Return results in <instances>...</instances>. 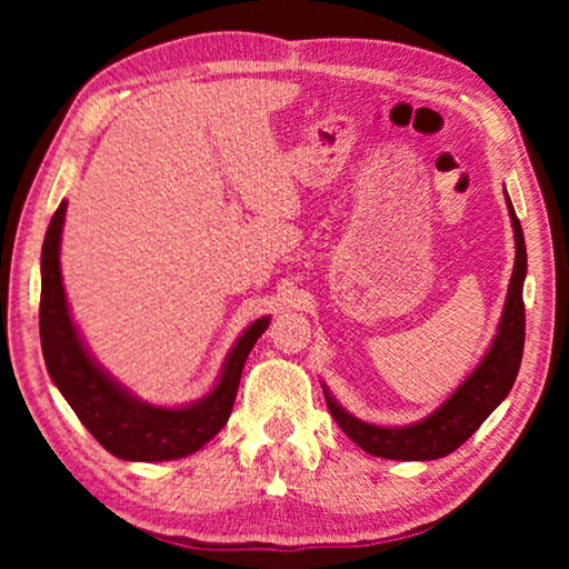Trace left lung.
Wrapping results in <instances>:
<instances>
[{
  "mask_svg": "<svg viewBox=\"0 0 569 569\" xmlns=\"http://www.w3.org/2000/svg\"><path fill=\"white\" fill-rule=\"evenodd\" d=\"M505 200L515 228V271L509 278L505 311L492 346L487 349L485 359L477 363V369L459 383L457 391L421 421L403 423V427H377V423L361 421L346 411L323 383L331 417L343 429V435L369 455L401 461H429L447 457L475 435L481 421L505 401L509 389H512L525 351L522 286L527 276V248L522 226H519L507 190Z\"/></svg>",
  "mask_w": 569,
  "mask_h": 569,
  "instance_id": "8db88e82",
  "label": "left lung"
}]
</instances>
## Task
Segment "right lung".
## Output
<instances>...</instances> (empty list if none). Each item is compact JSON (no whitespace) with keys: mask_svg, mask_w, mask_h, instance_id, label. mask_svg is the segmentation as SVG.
<instances>
[{"mask_svg":"<svg viewBox=\"0 0 569 569\" xmlns=\"http://www.w3.org/2000/svg\"><path fill=\"white\" fill-rule=\"evenodd\" d=\"M64 210L67 200L54 210L42 246L40 339L50 379L110 455L124 461H168L192 455L226 427L248 353L268 329L271 316H261L238 336L218 383L203 399L182 407H158L138 399L94 361L70 316L60 271Z\"/></svg>","mask_w":569,"mask_h":569,"instance_id":"add662e5","label":"right lung"}]
</instances>
